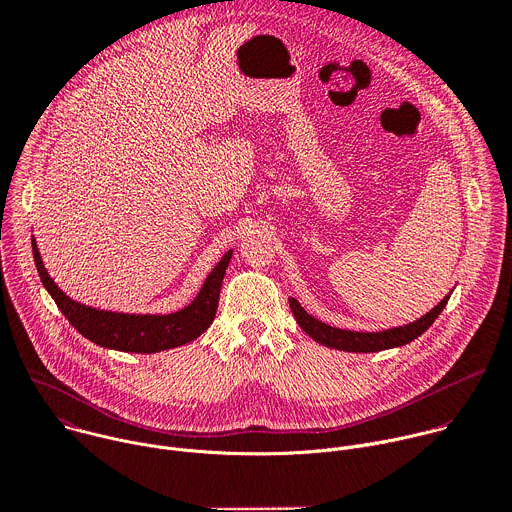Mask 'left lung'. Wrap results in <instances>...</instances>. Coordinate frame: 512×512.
Instances as JSON below:
<instances>
[{"instance_id":"1","label":"left lung","mask_w":512,"mask_h":512,"mask_svg":"<svg viewBox=\"0 0 512 512\" xmlns=\"http://www.w3.org/2000/svg\"><path fill=\"white\" fill-rule=\"evenodd\" d=\"M448 300H450V296H446L431 312H427L425 316H421L419 320H415L407 326L391 328V330H383V332H352V330L332 328V326L316 320L314 316H310L294 298L289 300V308H291V312H294L300 328L324 346L346 350V352H379V350L409 344L411 340L421 336L435 322V318L442 314Z\"/></svg>"}]
</instances>
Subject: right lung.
<instances>
[{"mask_svg": "<svg viewBox=\"0 0 512 512\" xmlns=\"http://www.w3.org/2000/svg\"><path fill=\"white\" fill-rule=\"evenodd\" d=\"M32 253L44 287L72 326L99 346L137 354H152L186 344L198 338L212 324L218 308V296H221L223 277L233 255V251H227L225 257L218 261V265L206 277L200 294L188 308L168 316H129L93 310L70 300L44 269L36 241H32Z\"/></svg>", "mask_w": 512, "mask_h": 512, "instance_id": "add662e5", "label": "right lung"}]
</instances>
